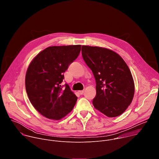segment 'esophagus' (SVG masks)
Segmentation results:
<instances>
[{
    "instance_id": "34e87169",
    "label": "esophagus",
    "mask_w": 159,
    "mask_h": 159,
    "mask_svg": "<svg viewBox=\"0 0 159 159\" xmlns=\"http://www.w3.org/2000/svg\"><path fill=\"white\" fill-rule=\"evenodd\" d=\"M78 93L80 94H83L84 93V90H78Z\"/></svg>"
}]
</instances>
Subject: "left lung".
Masks as SVG:
<instances>
[{
	"instance_id": "1",
	"label": "left lung",
	"mask_w": 159,
	"mask_h": 159,
	"mask_svg": "<svg viewBox=\"0 0 159 159\" xmlns=\"http://www.w3.org/2000/svg\"><path fill=\"white\" fill-rule=\"evenodd\" d=\"M82 55L96 79L94 107L109 118L123 114L134 93V80L126 62L114 51L99 47L84 45Z\"/></svg>"
}]
</instances>
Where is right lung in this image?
<instances>
[{"mask_svg": "<svg viewBox=\"0 0 159 159\" xmlns=\"http://www.w3.org/2000/svg\"><path fill=\"white\" fill-rule=\"evenodd\" d=\"M81 45L53 46L39 52L30 63L25 85L33 107L47 118L60 120L73 109L77 97L69 85L62 88L63 73L79 56Z\"/></svg>", "mask_w": 159, "mask_h": 159, "instance_id": "add662e5", "label": "right lung"}]
</instances>
